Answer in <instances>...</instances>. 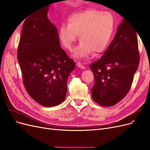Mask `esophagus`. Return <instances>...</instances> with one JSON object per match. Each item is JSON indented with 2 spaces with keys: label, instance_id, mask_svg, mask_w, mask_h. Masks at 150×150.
Masks as SVG:
<instances>
[{
  "label": "esophagus",
  "instance_id": "esophagus-1",
  "mask_svg": "<svg viewBox=\"0 0 150 150\" xmlns=\"http://www.w3.org/2000/svg\"><path fill=\"white\" fill-rule=\"evenodd\" d=\"M77 66L78 67H80V68H81V69H85V66H84V65H83L82 64H81V62H77Z\"/></svg>",
  "mask_w": 150,
  "mask_h": 150
}]
</instances>
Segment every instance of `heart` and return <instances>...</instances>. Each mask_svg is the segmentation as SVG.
<instances>
[{"mask_svg":"<svg viewBox=\"0 0 150 150\" xmlns=\"http://www.w3.org/2000/svg\"><path fill=\"white\" fill-rule=\"evenodd\" d=\"M115 25V17L111 12L89 9L71 16L67 24L59 27V36L64 47L71 51L79 35L81 42L75 56L83 57L92 52L98 54L104 51L110 43Z\"/></svg>","mask_w":150,"mask_h":150,"instance_id":"b5f03b06","label":"heart"}]
</instances>
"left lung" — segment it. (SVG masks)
Instances as JSON below:
<instances>
[{
  "label": "left lung",
  "instance_id": "obj_1",
  "mask_svg": "<svg viewBox=\"0 0 150 150\" xmlns=\"http://www.w3.org/2000/svg\"><path fill=\"white\" fill-rule=\"evenodd\" d=\"M137 33L122 21L103 56L90 65L94 77L92 98L99 105L114 106L129 92L139 62Z\"/></svg>",
  "mask_w": 150,
  "mask_h": 150
}]
</instances>
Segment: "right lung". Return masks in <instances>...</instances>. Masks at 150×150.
Instances as JSON below:
<instances>
[{"mask_svg":"<svg viewBox=\"0 0 150 150\" xmlns=\"http://www.w3.org/2000/svg\"><path fill=\"white\" fill-rule=\"evenodd\" d=\"M48 7L36 10L24 21L17 59L27 92L39 104L52 107L64 101L75 62L60 46L57 30L47 17Z\"/></svg>","mask_w":150,"mask_h":150,"instance_id":"obj_1","label":"right lung"}]
</instances>
